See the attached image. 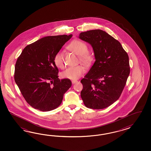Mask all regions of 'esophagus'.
<instances>
[{
    "mask_svg": "<svg viewBox=\"0 0 151 151\" xmlns=\"http://www.w3.org/2000/svg\"><path fill=\"white\" fill-rule=\"evenodd\" d=\"M76 82H78V81L77 80H73L72 81V83L74 84V83H76Z\"/></svg>",
    "mask_w": 151,
    "mask_h": 151,
    "instance_id": "1",
    "label": "esophagus"
}]
</instances>
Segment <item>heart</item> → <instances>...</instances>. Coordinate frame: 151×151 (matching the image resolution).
<instances>
[{
	"instance_id": "heart-1",
	"label": "heart",
	"mask_w": 151,
	"mask_h": 151,
	"mask_svg": "<svg viewBox=\"0 0 151 151\" xmlns=\"http://www.w3.org/2000/svg\"><path fill=\"white\" fill-rule=\"evenodd\" d=\"M68 47L76 55L80 56V60L83 63L88 64L92 61V56L87 52L88 46L85 42L80 40H75L71 42ZM54 61L58 68H64V55L61 51H58L55 54ZM84 73V68L81 65H78L66 69L61 73V76L65 78L75 80L81 77Z\"/></svg>"
}]
</instances>
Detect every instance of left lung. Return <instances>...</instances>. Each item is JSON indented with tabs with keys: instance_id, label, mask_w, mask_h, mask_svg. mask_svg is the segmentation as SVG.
I'll return each instance as SVG.
<instances>
[{
	"instance_id": "left-lung-1",
	"label": "left lung",
	"mask_w": 151,
	"mask_h": 151,
	"mask_svg": "<svg viewBox=\"0 0 151 151\" xmlns=\"http://www.w3.org/2000/svg\"><path fill=\"white\" fill-rule=\"evenodd\" d=\"M78 38L91 45L95 61L81 80V97L91 109H105L117 100L130 73L129 58L121 43L100 29L81 32Z\"/></svg>"
}]
</instances>
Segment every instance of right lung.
I'll return each instance as SVG.
<instances>
[{"mask_svg": "<svg viewBox=\"0 0 151 151\" xmlns=\"http://www.w3.org/2000/svg\"><path fill=\"white\" fill-rule=\"evenodd\" d=\"M73 37L48 36L27 46L15 64L14 79L25 100L41 111L54 110L71 86L70 79L58 78L54 58Z\"/></svg>", "mask_w": 151, "mask_h": 151, "instance_id": "add662e5", "label": "right lung"}]
</instances>
